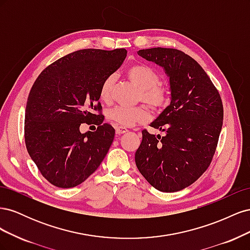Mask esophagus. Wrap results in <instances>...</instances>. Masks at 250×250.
Returning <instances> with one entry per match:
<instances>
[{
  "mask_svg": "<svg viewBox=\"0 0 250 250\" xmlns=\"http://www.w3.org/2000/svg\"><path fill=\"white\" fill-rule=\"evenodd\" d=\"M128 130L126 129L125 127H123V126H117L116 127V133L117 134H123V133H125V132H127Z\"/></svg>",
  "mask_w": 250,
  "mask_h": 250,
  "instance_id": "1",
  "label": "esophagus"
}]
</instances>
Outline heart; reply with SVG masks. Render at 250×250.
I'll list each match as a JSON object with an SVG mask.
<instances>
[{"mask_svg":"<svg viewBox=\"0 0 250 250\" xmlns=\"http://www.w3.org/2000/svg\"><path fill=\"white\" fill-rule=\"evenodd\" d=\"M127 76L133 84L140 89L139 100L145 103L153 111L160 112L168 106L170 102V90L167 85L160 82L158 74L146 64H133L127 70ZM113 78L111 76L104 79L100 86L99 96L103 102H108L111 98V87ZM107 118L113 122L130 127L135 123L148 120L149 112L145 106H116L108 110Z\"/></svg>","mask_w":250,"mask_h":250,"instance_id":"obj_1","label":"heart"}]
</instances>
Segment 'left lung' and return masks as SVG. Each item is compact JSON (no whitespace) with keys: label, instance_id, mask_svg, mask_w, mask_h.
<instances>
[{"label":"left lung","instance_id":"obj_1","mask_svg":"<svg viewBox=\"0 0 250 250\" xmlns=\"http://www.w3.org/2000/svg\"><path fill=\"white\" fill-rule=\"evenodd\" d=\"M138 54L164 67L171 103L150 124L166 135L144 129L135 164L156 190L177 192L195 183L213 160L223 123L221 97L201 65L183 51L152 48Z\"/></svg>","mask_w":250,"mask_h":250}]
</instances>
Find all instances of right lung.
Masks as SVG:
<instances>
[{
	"label": "right lung",
	"instance_id": "obj_1",
	"mask_svg": "<svg viewBox=\"0 0 250 250\" xmlns=\"http://www.w3.org/2000/svg\"><path fill=\"white\" fill-rule=\"evenodd\" d=\"M127 51L83 49L47 66L30 90L25 112V143L42 175L69 188L98 169L115 138L102 124L99 90L104 79L123 63ZM82 123L97 125L81 134Z\"/></svg>",
	"mask_w": 250,
	"mask_h": 250
}]
</instances>
